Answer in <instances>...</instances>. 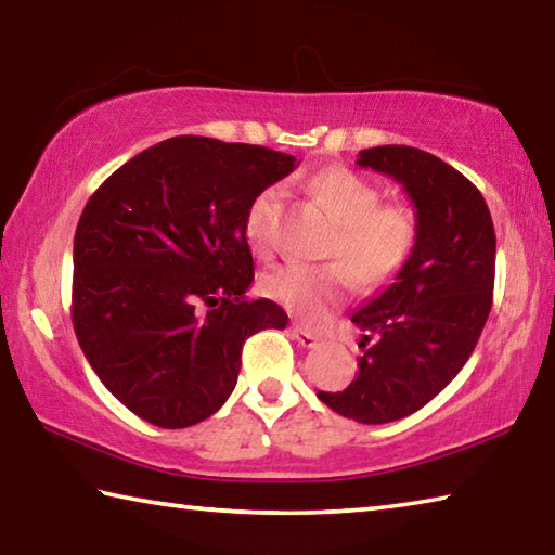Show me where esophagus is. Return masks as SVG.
Returning a JSON list of instances; mask_svg holds the SVG:
<instances>
[{
  "instance_id": "34e87169",
  "label": "esophagus",
  "mask_w": 555,
  "mask_h": 555,
  "mask_svg": "<svg viewBox=\"0 0 555 555\" xmlns=\"http://www.w3.org/2000/svg\"><path fill=\"white\" fill-rule=\"evenodd\" d=\"M291 337H294L300 347H306V349H312V347H318V341H320V337H315L312 335V332H308L306 327H300V325H294L291 327Z\"/></svg>"
}]
</instances>
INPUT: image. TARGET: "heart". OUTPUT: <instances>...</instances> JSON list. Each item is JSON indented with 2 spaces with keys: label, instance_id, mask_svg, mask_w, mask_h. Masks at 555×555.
Returning <instances> with one entry per match:
<instances>
[{
  "label": "heart",
  "instance_id": "1",
  "mask_svg": "<svg viewBox=\"0 0 555 555\" xmlns=\"http://www.w3.org/2000/svg\"><path fill=\"white\" fill-rule=\"evenodd\" d=\"M310 194L337 223L330 240L327 264H286L271 271L261 288L310 325H322L345 304L351 281L366 288L390 284L410 264L417 249L420 223L405 204H380V189L347 167H327L308 179ZM281 189L257 191L245 210V237L257 255L271 247V228L279 216Z\"/></svg>",
  "mask_w": 555,
  "mask_h": 555
}]
</instances>
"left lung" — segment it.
<instances>
[{"label": "left lung", "mask_w": 555, "mask_h": 555, "mask_svg": "<svg viewBox=\"0 0 555 555\" xmlns=\"http://www.w3.org/2000/svg\"><path fill=\"white\" fill-rule=\"evenodd\" d=\"M357 165L398 181L420 240L396 281L351 315L374 337L357 378L318 398L349 420L386 425L425 408L476 349L495 286V228L480 191L425 150L380 145L361 150Z\"/></svg>", "instance_id": "left-lung-1"}]
</instances>
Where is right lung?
Listing matches in <instances>:
<instances>
[{
    "instance_id": "1",
    "label": "right lung",
    "mask_w": 555,
    "mask_h": 555,
    "mask_svg": "<svg viewBox=\"0 0 555 555\" xmlns=\"http://www.w3.org/2000/svg\"><path fill=\"white\" fill-rule=\"evenodd\" d=\"M298 167L276 150L179 135L94 191L73 249V325L104 386L155 427L223 408L245 339L284 330L274 300H247L245 210Z\"/></svg>"
}]
</instances>
